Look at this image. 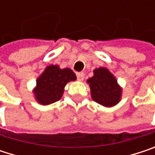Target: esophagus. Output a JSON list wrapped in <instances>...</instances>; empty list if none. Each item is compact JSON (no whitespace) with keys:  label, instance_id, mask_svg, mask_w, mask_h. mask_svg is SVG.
Masks as SVG:
<instances>
[{"label":"esophagus","instance_id":"1","mask_svg":"<svg viewBox=\"0 0 155 155\" xmlns=\"http://www.w3.org/2000/svg\"><path fill=\"white\" fill-rule=\"evenodd\" d=\"M76 75H77V80L79 81H82L84 80V74L83 73H78Z\"/></svg>","mask_w":155,"mask_h":155}]
</instances>
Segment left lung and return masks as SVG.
Instances as JSON below:
<instances>
[{
	"label": "left lung",
	"mask_w": 155,
	"mask_h": 155,
	"mask_svg": "<svg viewBox=\"0 0 155 155\" xmlns=\"http://www.w3.org/2000/svg\"><path fill=\"white\" fill-rule=\"evenodd\" d=\"M93 74L92 77L87 80L92 100L104 107L117 105L122 95V89L117 79L105 67L95 69Z\"/></svg>",
	"instance_id": "8db88e82"
}]
</instances>
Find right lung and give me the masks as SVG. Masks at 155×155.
Segmentation results:
<instances>
[{"label":"right lung","mask_w":155,"mask_h":155,"mask_svg":"<svg viewBox=\"0 0 155 155\" xmlns=\"http://www.w3.org/2000/svg\"><path fill=\"white\" fill-rule=\"evenodd\" d=\"M75 74L69 68L60 69L58 65L51 64L37 80L33 92L39 104L49 105L59 101L67 82L75 81Z\"/></svg>","instance_id":"right-lung-1"}]
</instances>
